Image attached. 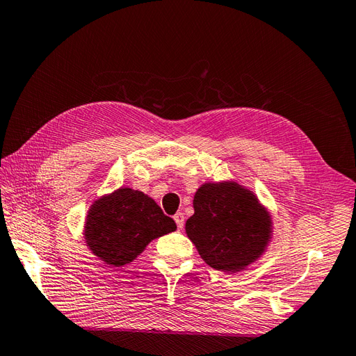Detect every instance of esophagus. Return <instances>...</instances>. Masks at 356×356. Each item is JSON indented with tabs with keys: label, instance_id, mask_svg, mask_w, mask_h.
Instances as JSON below:
<instances>
[{
	"label": "esophagus",
	"instance_id": "obj_1",
	"mask_svg": "<svg viewBox=\"0 0 356 356\" xmlns=\"http://www.w3.org/2000/svg\"><path fill=\"white\" fill-rule=\"evenodd\" d=\"M174 220H175V222H177L178 230H182V227H184V213H182V212H177V213L174 215Z\"/></svg>",
	"mask_w": 356,
	"mask_h": 356
}]
</instances>
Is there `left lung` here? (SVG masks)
I'll return each instance as SVG.
<instances>
[{
	"label": "left lung",
	"mask_w": 356,
	"mask_h": 356,
	"mask_svg": "<svg viewBox=\"0 0 356 356\" xmlns=\"http://www.w3.org/2000/svg\"><path fill=\"white\" fill-rule=\"evenodd\" d=\"M193 207L186 232L204 263L225 273L239 272L263 254L270 217L251 191L233 182L204 184Z\"/></svg>",
	"instance_id": "left-lung-1"
}]
</instances>
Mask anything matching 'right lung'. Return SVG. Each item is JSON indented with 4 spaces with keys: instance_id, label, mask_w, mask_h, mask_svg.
<instances>
[{
    "instance_id": "right-lung-1",
    "label": "right lung",
    "mask_w": 356,
    "mask_h": 356,
    "mask_svg": "<svg viewBox=\"0 0 356 356\" xmlns=\"http://www.w3.org/2000/svg\"><path fill=\"white\" fill-rule=\"evenodd\" d=\"M177 224L144 193L120 188L95 202L86 221V241L93 254L111 266H124Z\"/></svg>"
}]
</instances>
